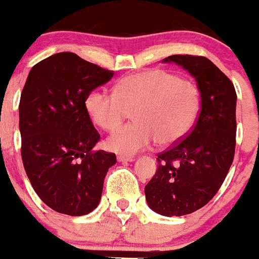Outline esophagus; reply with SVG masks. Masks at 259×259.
I'll return each mask as SVG.
<instances>
[{
	"mask_svg": "<svg viewBox=\"0 0 259 259\" xmlns=\"http://www.w3.org/2000/svg\"><path fill=\"white\" fill-rule=\"evenodd\" d=\"M117 160L121 161V163H130V161H134V158H133V156L119 155L117 156Z\"/></svg>",
	"mask_w": 259,
	"mask_h": 259,
	"instance_id": "34e87169",
	"label": "esophagus"
}]
</instances>
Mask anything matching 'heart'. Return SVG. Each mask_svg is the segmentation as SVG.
Segmentation results:
<instances>
[{"instance_id": "1", "label": "heart", "mask_w": 259, "mask_h": 259, "mask_svg": "<svg viewBox=\"0 0 259 259\" xmlns=\"http://www.w3.org/2000/svg\"><path fill=\"white\" fill-rule=\"evenodd\" d=\"M200 91L192 80L165 70H146L125 77L115 93L98 89L89 94L86 110L103 130H114L133 111L135 122L115 130L109 150L134 155L154 142L168 146L190 133L200 111Z\"/></svg>"}]
</instances>
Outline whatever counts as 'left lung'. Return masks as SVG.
<instances>
[{
    "label": "left lung",
    "mask_w": 259,
    "mask_h": 259,
    "mask_svg": "<svg viewBox=\"0 0 259 259\" xmlns=\"http://www.w3.org/2000/svg\"><path fill=\"white\" fill-rule=\"evenodd\" d=\"M200 91V113L192 132L158 154L155 176L145 185L148 205L165 217H180L204 207L217 194L233 163L237 94L232 81L207 57L171 55Z\"/></svg>",
    "instance_id": "left-lung-1"
}]
</instances>
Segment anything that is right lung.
Masks as SVG:
<instances>
[{
  "mask_svg": "<svg viewBox=\"0 0 259 259\" xmlns=\"http://www.w3.org/2000/svg\"><path fill=\"white\" fill-rule=\"evenodd\" d=\"M114 72L59 52L31 69L20 99L21 156L31 185L51 209L85 215L99 205L114 153L93 148L100 140L86 99Z\"/></svg>",
  "mask_w": 259,
  "mask_h": 259,
  "instance_id": "obj_1",
  "label": "right lung"
}]
</instances>
